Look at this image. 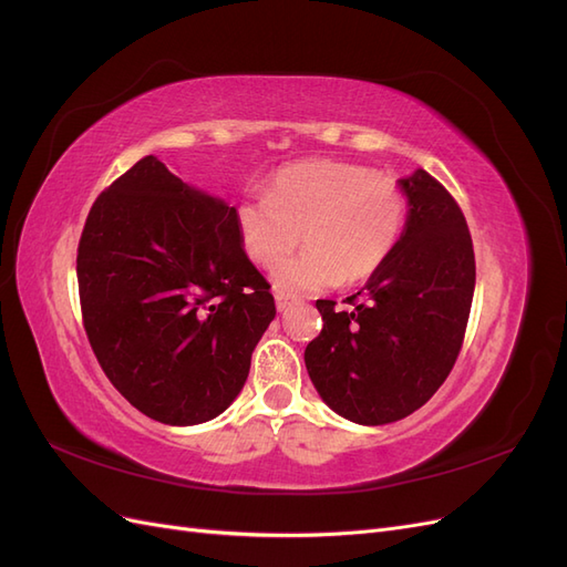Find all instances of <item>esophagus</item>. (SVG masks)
Segmentation results:
<instances>
[{"instance_id":"obj_1","label":"esophagus","mask_w":567,"mask_h":567,"mask_svg":"<svg viewBox=\"0 0 567 567\" xmlns=\"http://www.w3.org/2000/svg\"><path fill=\"white\" fill-rule=\"evenodd\" d=\"M274 300H277V310L284 312L290 305H296L298 298L293 293H286V290H274Z\"/></svg>"}]
</instances>
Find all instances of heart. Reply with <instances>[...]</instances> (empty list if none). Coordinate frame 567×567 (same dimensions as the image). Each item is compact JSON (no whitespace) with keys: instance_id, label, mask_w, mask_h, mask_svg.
<instances>
[{"instance_id":"b5f03b06","label":"heart","mask_w":567,"mask_h":567,"mask_svg":"<svg viewBox=\"0 0 567 567\" xmlns=\"http://www.w3.org/2000/svg\"><path fill=\"white\" fill-rule=\"evenodd\" d=\"M404 188L348 161L315 158L271 177L262 198L234 208L238 244L255 265L274 269L305 238L307 250L277 271L279 286L321 290L362 284L398 250L406 225Z\"/></svg>"}]
</instances>
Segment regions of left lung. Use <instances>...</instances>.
Returning a JSON list of instances; mask_svg holds the SVG:
<instances>
[{"label": "left lung", "instance_id": "obj_1", "mask_svg": "<svg viewBox=\"0 0 567 567\" xmlns=\"http://www.w3.org/2000/svg\"><path fill=\"white\" fill-rule=\"evenodd\" d=\"M400 184L409 217L398 250L348 298L350 312L317 300L323 329L305 350L321 400L362 425L414 414L447 381L475 290L471 231L454 196L425 169Z\"/></svg>", "mask_w": 567, "mask_h": 567}]
</instances>
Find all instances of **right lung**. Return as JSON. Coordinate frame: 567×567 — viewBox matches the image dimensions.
Wrapping results in <instances>:
<instances>
[{
    "label": "right lung",
    "instance_id": "obj_1",
    "mask_svg": "<svg viewBox=\"0 0 567 567\" xmlns=\"http://www.w3.org/2000/svg\"><path fill=\"white\" fill-rule=\"evenodd\" d=\"M82 323L101 369L153 421L196 425L241 392L277 315L234 208L146 156L101 192L78 246Z\"/></svg>",
    "mask_w": 567,
    "mask_h": 567
}]
</instances>
